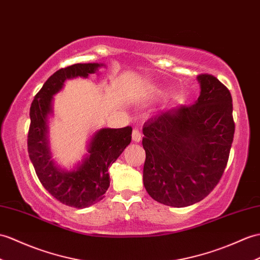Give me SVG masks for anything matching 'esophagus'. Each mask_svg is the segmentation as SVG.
Wrapping results in <instances>:
<instances>
[{"instance_id": "esophagus-1", "label": "esophagus", "mask_w": 260, "mask_h": 260, "mask_svg": "<svg viewBox=\"0 0 260 260\" xmlns=\"http://www.w3.org/2000/svg\"><path fill=\"white\" fill-rule=\"evenodd\" d=\"M132 137H133V141H134L135 143H140V142L142 141V134H141V133L138 132L137 129H134V131H133Z\"/></svg>"}]
</instances>
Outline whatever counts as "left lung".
<instances>
[{"instance_id": "8db88e82", "label": "left lung", "mask_w": 260, "mask_h": 260, "mask_svg": "<svg viewBox=\"0 0 260 260\" xmlns=\"http://www.w3.org/2000/svg\"><path fill=\"white\" fill-rule=\"evenodd\" d=\"M191 106L160 111L143 126V182L149 196L172 207L201 202L218 184L234 140L233 100L213 75L197 76Z\"/></svg>"}]
</instances>
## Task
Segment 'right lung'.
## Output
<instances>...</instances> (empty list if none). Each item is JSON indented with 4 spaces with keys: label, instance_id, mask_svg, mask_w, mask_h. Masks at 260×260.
Segmentation results:
<instances>
[{
    "label": "right lung",
    "instance_id": "obj_1",
    "mask_svg": "<svg viewBox=\"0 0 260 260\" xmlns=\"http://www.w3.org/2000/svg\"><path fill=\"white\" fill-rule=\"evenodd\" d=\"M103 63H80L55 72L36 94L29 110L31 125L27 136L28 156L44 188L58 202L78 209L92 206L104 198L110 187L108 167L132 141V127L101 128L93 133L86 154L71 170L59 167L52 158L50 119L54 116V96L65 82L76 77L87 78L99 73Z\"/></svg>",
    "mask_w": 260,
    "mask_h": 260
}]
</instances>
